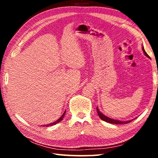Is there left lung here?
<instances>
[{"mask_svg":"<svg viewBox=\"0 0 158 158\" xmlns=\"http://www.w3.org/2000/svg\"><path fill=\"white\" fill-rule=\"evenodd\" d=\"M142 50H143L144 54H145L148 58H150L149 56L147 54L146 52H145V50H144L143 47H142ZM97 111H98V114L99 117H100V118L102 120V121H105V122H107V123H114V124H127V123H130L131 121H132L133 120H134V119L130 120V121H118V120L113 119V118H109L107 116H106L105 115H104L100 110H99V109L98 107H97Z\"/></svg>","mask_w":158,"mask_h":158,"instance_id":"left-lung-1","label":"left lung"}]
</instances>
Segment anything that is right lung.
<instances>
[{
  "instance_id": "right-lung-1",
  "label": "right lung",
  "mask_w": 158,
  "mask_h": 158,
  "mask_svg": "<svg viewBox=\"0 0 158 158\" xmlns=\"http://www.w3.org/2000/svg\"><path fill=\"white\" fill-rule=\"evenodd\" d=\"M65 112H66V111H65V112H64V113L63 114V115L62 116H61V117L60 118H58L56 121H55V122H53V123H49V124H48V125H42V126H45V127H48V126H52V125H56V124H57V123H59L60 121H61L63 120V117H64V116H65Z\"/></svg>"
}]
</instances>
